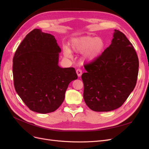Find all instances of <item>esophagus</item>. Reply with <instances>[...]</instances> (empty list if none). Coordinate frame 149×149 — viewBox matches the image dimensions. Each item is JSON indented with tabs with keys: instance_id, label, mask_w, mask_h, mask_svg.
Segmentation results:
<instances>
[{
	"instance_id": "34e87169",
	"label": "esophagus",
	"mask_w": 149,
	"mask_h": 149,
	"mask_svg": "<svg viewBox=\"0 0 149 149\" xmlns=\"http://www.w3.org/2000/svg\"><path fill=\"white\" fill-rule=\"evenodd\" d=\"M76 73H77V75L78 77H80V76L82 74V70L79 68L77 69L76 70Z\"/></svg>"
}]
</instances>
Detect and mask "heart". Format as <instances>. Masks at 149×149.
<instances>
[{
	"label": "heart",
	"instance_id": "obj_1",
	"mask_svg": "<svg viewBox=\"0 0 149 149\" xmlns=\"http://www.w3.org/2000/svg\"><path fill=\"white\" fill-rule=\"evenodd\" d=\"M71 49L76 53H83V60L91 61L96 58L102 52L104 47V43L100 38L91 37H82L73 39L71 42ZM64 55L67 58H72L70 49L65 47L63 48Z\"/></svg>",
	"mask_w": 149,
	"mask_h": 149
}]
</instances>
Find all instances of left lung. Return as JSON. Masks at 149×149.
Returning a JSON list of instances; mask_svg holds the SVG:
<instances>
[{
	"instance_id": "8db88e82",
	"label": "left lung",
	"mask_w": 149,
	"mask_h": 149,
	"mask_svg": "<svg viewBox=\"0 0 149 149\" xmlns=\"http://www.w3.org/2000/svg\"><path fill=\"white\" fill-rule=\"evenodd\" d=\"M83 97L86 105L96 112L120 107L136 85L139 59L125 35L114 30L113 38L100 56L84 65Z\"/></svg>"
}]
</instances>
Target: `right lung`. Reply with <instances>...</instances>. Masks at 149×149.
Here are the masks:
<instances>
[{
	"instance_id": "obj_1",
	"label": "right lung",
	"mask_w": 149,
	"mask_h": 149,
	"mask_svg": "<svg viewBox=\"0 0 149 149\" xmlns=\"http://www.w3.org/2000/svg\"><path fill=\"white\" fill-rule=\"evenodd\" d=\"M53 35L34 29L26 35L13 58L15 91L31 111L54 112L64 101L68 84L78 78L74 68L58 66L59 53Z\"/></svg>"
}]
</instances>
